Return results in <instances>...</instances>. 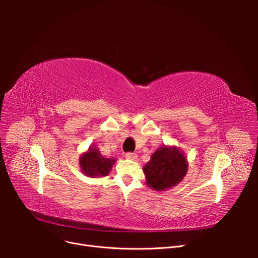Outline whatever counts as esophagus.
<instances>
[{"label":"esophagus","instance_id":"34e87169","mask_svg":"<svg viewBox=\"0 0 258 258\" xmlns=\"http://www.w3.org/2000/svg\"><path fill=\"white\" fill-rule=\"evenodd\" d=\"M126 158L129 160H136L138 158V155L136 153H127Z\"/></svg>","mask_w":258,"mask_h":258}]
</instances>
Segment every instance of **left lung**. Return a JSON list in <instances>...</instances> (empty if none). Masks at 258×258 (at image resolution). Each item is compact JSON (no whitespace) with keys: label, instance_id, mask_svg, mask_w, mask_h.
Returning a JSON list of instances; mask_svg holds the SVG:
<instances>
[{"label":"left lung","instance_id":"8db88e82","mask_svg":"<svg viewBox=\"0 0 258 258\" xmlns=\"http://www.w3.org/2000/svg\"><path fill=\"white\" fill-rule=\"evenodd\" d=\"M187 170L188 161L185 153L170 145L157 148L143 167L146 185L157 191L168 190L181 183Z\"/></svg>","mask_w":258,"mask_h":258}]
</instances>
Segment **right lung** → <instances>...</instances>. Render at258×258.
<instances>
[{
  "label": "right lung",
  "instance_id": "right-lung-1",
  "mask_svg": "<svg viewBox=\"0 0 258 258\" xmlns=\"http://www.w3.org/2000/svg\"><path fill=\"white\" fill-rule=\"evenodd\" d=\"M116 158H106L101 155L99 148L91 145L87 152L80 156L79 163L82 172L90 177L106 176L113 166L115 165Z\"/></svg>",
  "mask_w": 258,
  "mask_h": 258
}]
</instances>
